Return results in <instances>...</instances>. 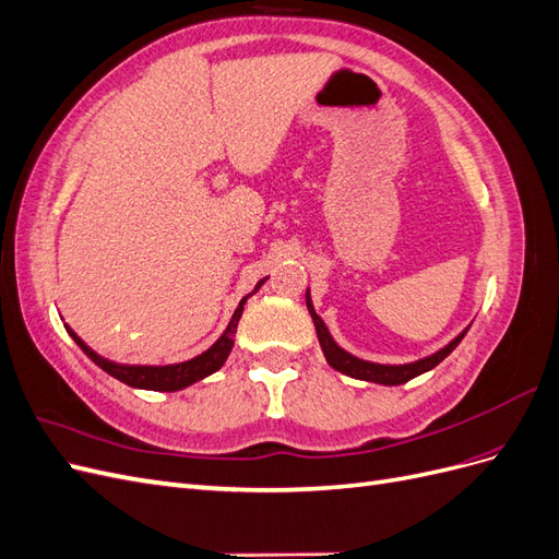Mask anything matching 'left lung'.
<instances>
[{
	"mask_svg": "<svg viewBox=\"0 0 559 559\" xmlns=\"http://www.w3.org/2000/svg\"><path fill=\"white\" fill-rule=\"evenodd\" d=\"M306 302H308V312L314 321V329H317V337H319V345H321V352H324V357L329 361L331 368H335L337 373L343 376H349V378H357V380H366V382H376V384H384V386H396V384H403L408 382L421 373H427V370L436 368L438 364H441L448 354L462 343V337L466 335L468 326L460 333L454 335L452 341L436 349L433 354H429V357H421L417 361H411V364H376V361H366V359H359L354 357V354H349L347 349H343L341 345H337L333 341V335L329 331V326L324 324V319H321L317 312H314V306H312V296H310V289L306 292Z\"/></svg>",
	"mask_w": 559,
	"mask_h": 559,
	"instance_id": "left-lung-1",
	"label": "left lung"
}]
</instances>
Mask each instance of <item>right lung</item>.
I'll list each match as a JSON object with an SVG mask.
<instances>
[{"instance_id": "obj_1", "label": "right lung", "mask_w": 559, "mask_h": 559, "mask_svg": "<svg viewBox=\"0 0 559 559\" xmlns=\"http://www.w3.org/2000/svg\"><path fill=\"white\" fill-rule=\"evenodd\" d=\"M267 277H263L261 282H257V286H253V292L247 294L240 306L235 308L230 321L226 331L222 333V337L218 341L205 349L202 354H198V357L189 359V361H181V364H167V366H128V364H116V361H109L105 357H99V354L95 349H91L86 343L81 341V337L64 324L67 333L72 335V341L86 352V357L105 370V373H109L111 378L121 380L123 384L128 386H134V389H148V392H179V389H186L191 386L193 382L207 378L212 373H216L218 368H222L228 359V354L235 345V333H238V324H240V317H242V310H245V302L247 298H251L253 294H257L261 286L265 284Z\"/></svg>"}]
</instances>
